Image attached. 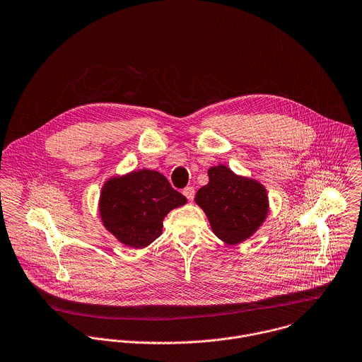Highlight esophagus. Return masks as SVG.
Returning a JSON list of instances; mask_svg holds the SVG:
<instances>
[{
  "label": "esophagus",
  "instance_id": "obj_1",
  "mask_svg": "<svg viewBox=\"0 0 362 362\" xmlns=\"http://www.w3.org/2000/svg\"><path fill=\"white\" fill-rule=\"evenodd\" d=\"M182 194L187 197L188 201H192L195 198V188L194 187H187V188H184Z\"/></svg>",
  "mask_w": 362,
  "mask_h": 362
}]
</instances>
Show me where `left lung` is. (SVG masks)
<instances>
[{"instance_id": "1", "label": "left lung", "mask_w": 362, "mask_h": 362, "mask_svg": "<svg viewBox=\"0 0 362 362\" xmlns=\"http://www.w3.org/2000/svg\"><path fill=\"white\" fill-rule=\"evenodd\" d=\"M208 175L209 182L197 192L195 202L206 214L214 233L228 244L247 240L267 216L265 188L226 165L211 167Z\"/></svg>"}]
</instances>
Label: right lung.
Here are the masks:
<instances>
[{"mask_svg": "<svg viewBox=\"0 0 362 362\" xmlns=\"http://www.w3.org/2000/svg\"><path fill=\"white\" fill-rule=\"evenodd\" d=\"M187 202L168 180L153 170H139L105 182L100 214L104 226L118 240L143 248L163 232L165 215Z\"/></svg>", "mask_w": 362, "mask_h": 362, "instance_id": "add662e5", "label": "right lung"}]
</instances>
